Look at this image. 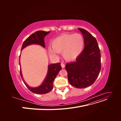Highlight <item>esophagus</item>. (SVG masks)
Wrapping results in <instances>:
<instances>
[{
	"label": "esophagus",
	"instance_id": "esophagus-1",
	"mask_svg": "<svg viewBox=\"0 0 121 121\" xmlns=\"http://www.w3.org/2000/svg\"><path fill=\"white\" fill-rule=\"evenodd\" d=\"M60 65H61V66L62 68H65V65L64 64H63V63H61V64H60Z\"/></svg>",
	"mask_w": 121,
	"mask_h": 121
}]
</instances>
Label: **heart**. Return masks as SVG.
Masks as SVG:
<instances>
[{"label": "heart", "instance_id": "b5f03b06", "mask_svg": "<svg viewBox=\"0 0 121 121\" xmlns=\"http://www.w3.org/2000/svg\"><path fill=\"white\" fill-rule=\"evenodd\" d=\"M84 45L83 36L79 33L65 34L55 38L52 42V49L48 52L52 56H56L57 53H61L67 60H74L82 52Z\"/></svg>", "mask_w": 121, "mask_h": 121}]
</instances>
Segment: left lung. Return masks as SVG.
I'll return each mask as SVG.
<instances>
[{
	"label": "left lung",
	"instance_id": "obj_1",
	"mask_svg": "<svg viewBox=\"0 0 121 121\" xmlns=\"http://www.w3.org/2000/svg\"><path fill=\"white\" fill-rule=\"evenodd\" d=\"M84 39V49L75 61L67 63L65 69L71 85L84 88L93 84L101 69V54L95 38L84 29L78 28Z\"/></svg>",
	"mask_w": 121,
	"mask_h": 121
}]
</instances>
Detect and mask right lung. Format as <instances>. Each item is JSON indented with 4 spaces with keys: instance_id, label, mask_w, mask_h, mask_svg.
<instances>
[{
    "instance_id": "obj_1",
    "label": "right lung",
    "mask_w": 121,
    "mask_h": 121,
    "mask_svg": "<svg viewBox=\"0 0 121 121\" xmlns=\"http://www.w3.org/2000/svg\"><path fill=\"white\" fill-rule=\"evenodd\" d=\"M50 31L46 32L43 31H36L34 33L31 35L29 37H28L26 39L23 43L22 46L21 51L25 47L27 46L32 44H39L43 47H45V42L44 38L45 36L49 34ZM20 60V59H19ZM19 64L20 63L19 61ZM61 69V67L60 65V63H58L56 64H51L48 65V73L46 76V78L45 79L44 81L40 86L36 88H32L29 87L27 84L26 83L24 80L23 79L22 75L21 70L20 69V75L22 79L23 82L27 86L29 90H30L31 92L36 94H46L48 93L49 92L53 89V83L54 79L56 78L58 73H59Z\"/></svg>"
}]
</instances>
